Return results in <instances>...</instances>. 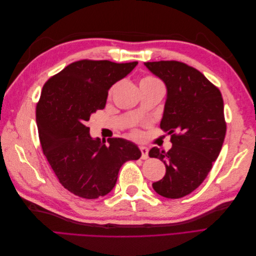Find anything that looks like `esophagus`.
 I'll list each match as a JSON object with an SVG mask.
<instances>
[{"mask_svg":"<svg viewBox=\"0 0 256 256\" xmlns=\"http://www.w3.org/2000/svg\"><path fill=\"white\" fill-rule=\"evenodd\" d=\"M140 150L142 152V156H141L142 159H147V158H148V148H147V147L141 146L140 147Z\"/></svg>","mask_w":256,"mask_h":256,"instance_id":"esophagus-1","label":"esophagus"}]
</instances>
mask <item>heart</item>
Returning <instances> with one entry per match:
<instances>
[{"label":"heart","instance_id":"b5f03b06","mask_svg":"<svg viewBox=\"0 0 256 256\" xmlns=\"http://www.w3.org/2000/svg\"><path fill=\"white\" fill-rule=\"evenodd\" d=\"M142 81H148V82H159L156 78H154V76H146V78H144ZM138 134L136 132L134 136H138Z\"/></svg>","mask_w":256,"mask_h":256}]
</instances>
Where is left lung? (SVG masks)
<instances>
[{
  "mask_svg": "<svg viewBox=\"0 0 256 256\" xmlns=\"http://www.w3.org/2000/svg\"><path fill=\"white\" fill-rule=\"evenodd\" d=\"M144 65L166 84L160 128L172 134L168 152L157 147L150 150V157L164 161L166 168L152 188L164 198H180L204 182L219 156L226 132L222 95L202 72L182 62Z\"/></svg>",
  "mask_w": 256,
  "mask_h": 256,
  "instance_id": "1",
  "label": "left lung"
}]
</instances>
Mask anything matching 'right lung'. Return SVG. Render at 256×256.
Wrapping results in <instances>:
<instances>
[{
  "instance_id": "obj_1",
  "label": "right lung",
  "mask_w": 256,
  "mask_h": 256,
  "mask_svg": "<svg viewBox=\"0 0 256 256\" xmlns=\"http://www.w3.org/2000/svg\"><path fill=\"white\" fill-rule=\"evenodd\" d=\"M136 65L82 60L44 85L36 106L42 148L62 186L74 196H104L114 188L120 166L141 157L134 143L120 138L106 143L92 138L85 126L92 113L106 106L112 85Z\"/></svg>"
}]
</instances>
